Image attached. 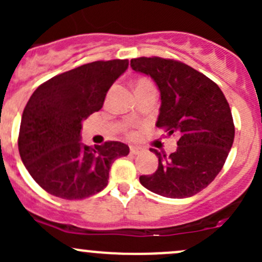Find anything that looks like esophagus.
<instances>
[{
	"mask_svg": "<svg viewBox=\"0 0 262 262\" xmlns=\"http://www.w3.org/2000/svg\"><path fill=\"white\" fill-rule=\"evenodd\" d=\"M142 150H143V148H141V147H137V146H132L130 147V153H132V155H139V153H141Z\"/></svg>",
	"mask_w": 262,
	"mask_h": 262,
	"instance_id": "obj_1",
	"label": "esophagus"
}]
</instances>
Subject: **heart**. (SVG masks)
Masks as SVG:
<instances>
[{
  "instance_id": "obj_1",
  "label": "heart",
  "mask_w": 262,
  "mask_h": 262,
  "mask_svg": "<svg viewBox=\"0 0 262 262\" xmlns=\"http://www.w3.org/2000/svg\"><path fill=\"white\" fill-rule=\"evenodd\" d=\"M147 84H150V82L148 81V80H139V81H137V83H136V89H139V87H144V86H147Z\"/></svg>"
}]
</instances>
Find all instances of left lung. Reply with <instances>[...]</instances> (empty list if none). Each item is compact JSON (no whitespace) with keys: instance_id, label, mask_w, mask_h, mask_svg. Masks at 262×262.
Returning a JSON list of instances; mask_svg holds the SVG:
<instances>
[{"instance_id":"left-lung-1","label":"left lung","mask_w":262,"mask_h":262,"mask_svg":"<svg viewBox=\"0 0 262 262\" xmlns=\"http://www.w3.org/2000/svg\"><path fill=\"white\" fill-rule=\"evenodd\" d=\"M136 72L157 84L161 107L156 126L178 134L170 156L150 148L158 168L139 181L155 194L184 199L198 194L221 172L234 139L229 104L216 83L185 63L160 57L130 60Z\"/></svg>"}]
</instances>
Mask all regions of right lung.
I'll list each match as a JSON object with an SVG mask.
<instances>
[{
  "label": "right lung",
  "instance_id": "right-lung-1",
  "mask_svg": "<svg viewBox=\"0 0 262 262\" xmlns=\"http://www.w3.org/2000/svg\"><path fill=\"white\" fill-rule=\"evenodd\" d=\"M128 59L97 60L54 76L29 99L18 133V152L31 178L47 192L80 200L106 187L113 162L129 153L121 142L89 147L82 121L99 112Z\"/></svg>",
  "mask_w": 262,
  "mask_h": 262
}]
</instances>
